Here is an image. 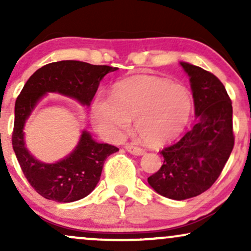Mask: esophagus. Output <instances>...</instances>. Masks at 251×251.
Here are the masks:
<instances>
[{"mask_svg": "<svg viewBox=\"0 0 251 251\" xmlns=\"http://www.w3.org/2000/svg\"><path fill=\"white\" fill-rule=\"evenodd\" d=\"M126 151L129 152V153L134 154V155H143L145 153V150L138 148V146H134V145H126L125 146Z\"/></svg>", "mask_w": 251, "mask_h": 251, "instance_id": "1", "label": "esophagus"}]
</instances>
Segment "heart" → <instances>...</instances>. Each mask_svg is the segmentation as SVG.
<instances>
[{"mask_svg": "<svg viewBox=\"0 0 251 251\" xmlns=\"http://www.w3.org/2000/svg\"><path fill=\"white\" fill-rule=\"evenodd\" d=\"M192 96L183 85L154 75H135L118 82L112 96L98 94L91 106V119L100 134L119 140L131 128L150 146L176 139L188 125Z\"/></svg>", "mask_w": 251, "mask_h": 251, "instance_id": "1", "label": "heart"}]
</instances>
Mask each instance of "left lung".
<instances>
[{"mask_svg": "<svg viewBox=\"0 0 251 251\" xmlns=\"http://www.w3.org/2000/svg\"><path fill=\"white\" fill-rule=\"evenodd\" d=\"M197 123L181 139L160 151L162 168L150 176L152 189L164 197L184 201L203 194L220 177L234 149L232 106L217 76L188 62Z\"/></svg>", "mask_w": 251, "mask_h": 251, "instance_id": "obj_1", "label": "left lung"}]
</instances>
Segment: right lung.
<instances>
[{"mask_svg":"<svg viewBox=\"0 0 251 251\" xmlns=\"http://www.w3.org/2000/svg\"><path fill=\"white\" fill-rule=\"evenodd\" d=\"M117 70L111 66L74 60L51 62L39 68L17 97L13 149L25 177L46 200L71 203L88 196L99 183L106 158L119 149L109 144L97 143L91 133L83 129L77 145L70 154L56 163H43L25 146V122L47 93L72 98L88 107L103 76Z\"/></svg>","mask_w":251,"mask_h":251,"instance_id":"right-lung-1","label":"right lung"}]
</instances>
